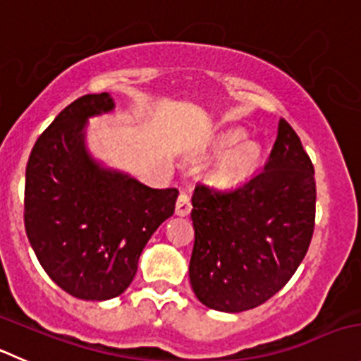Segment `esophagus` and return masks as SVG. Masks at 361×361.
Returning a JSON list of instances; mask_svg holds the SVG:
<instances>
[{"mask_svg":"<svg viewBox=\"0 0 361 361\" xmlns=\"http://www.w3.org/2000/svg\"><path fill=\"white\" fill-rule=\"evenodd\" d=\"M191 211V202L190 197L186 193H180L177 198V204H175V214L177 216H188Z\"/></svg>","mask_w":361,"mask_h":361,"instance_id":"1","label":"esophagus"}]
</instances>
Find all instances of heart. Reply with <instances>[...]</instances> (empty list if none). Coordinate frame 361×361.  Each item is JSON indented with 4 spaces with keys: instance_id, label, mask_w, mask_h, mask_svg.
I'll return each mask as SVG.
<instances>
[{
    "instance_id": "obj_1",
    "label": "heart",
    "mask_w": 361,
    "mask_h": 361,
    "mask_svg": "<svg viewBox=\"0 0 361 361\" xmlns=\"http://www.w3.org/2000/svg\"><path fill=\"white\" fill-rule=\"evenodd\" d=\"M246 133L232 127L212 140V152L219 154L211 171V180L218 186H235L248 180L260 166L262 147L253 140H245Z\"/></svg>"
}]
</instances>
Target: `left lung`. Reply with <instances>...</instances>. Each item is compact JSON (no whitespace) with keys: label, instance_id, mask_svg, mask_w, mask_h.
Wrapping results in <instances>:
<instances>
[{"label":"left lung","instance_id":"left-lung-1","mask_svg":"<svg viewBox=\"0 0 361 361\" xmlns=\"http://www.w3.org/2000/svg\"><path fill=\"white\" fill-rule=\"evenodd\" d=\"M195 296L218 312H245L286 286L314 234V164L293 127L280 118L264 170L228 191L195 188Z\"/></svg>","mask_w":361,"mask_h":361}]
</instances>
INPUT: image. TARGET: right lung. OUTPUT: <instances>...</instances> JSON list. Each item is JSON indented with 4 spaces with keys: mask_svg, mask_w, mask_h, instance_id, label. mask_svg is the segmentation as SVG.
I'll return each instance as SVG.
<instances>
[{
    "mask_svg": "<svg viewBox=\"0 0 361 361\" xmlns=\"http://www.w3.org/2000/svg\"><path fill=\"white\" fill-rule=\"evenodd\" d=\"M115 109L109 94L68 104L30 154L24 226L51 280L71 296L104 301L131 286L143 248L175 211V188L154 190L106 166L87 145L88 120Z\"/></svg>",
    "mask_w": 361,
    "mask_h": 361,
    "instance_id": "add662e5",
    "label": "right lung"
}]
</instances>
